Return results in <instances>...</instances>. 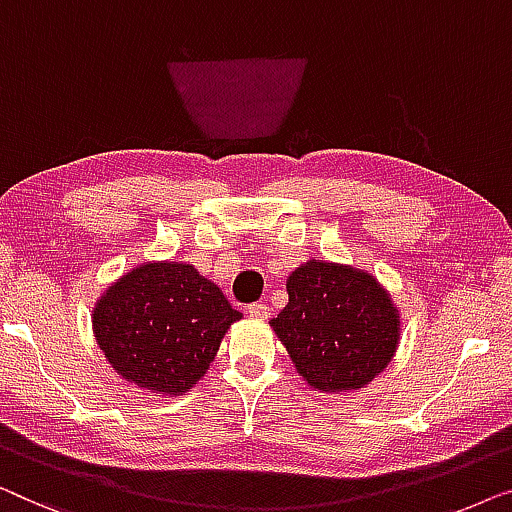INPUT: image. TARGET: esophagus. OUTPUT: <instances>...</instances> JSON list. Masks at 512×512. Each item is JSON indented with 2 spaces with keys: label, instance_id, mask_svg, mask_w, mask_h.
Masks as SVG:
<instances>
[{
  "label": "esophagus",
  "instance_id": "34e87169",
  "mask_svg": "<svg viewBox=\"0 0 512 512\" xmlns=\"http://www.w3.org/2000/svg\"><path fill=\"white\" fill-rule=\"evenodd\" d=\"M248 313H250V318H257V320H266L271 315L269 306H266V304H250Z\"/></svg>",
  "mask_w": 512,
  "mask_h": 512
}]
</instances>
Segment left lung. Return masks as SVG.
Listing matches in <instances>:
<instances>
[{"mask_svg":"<svg viewBox=\"0 0 512 512\" xmlns=\"http://www.w3.org/2000/svg\"><path fill=\"white\" fill-rule=\"evenodd\" d=\"M287 294L290 301L269 325L313 390H359L392 362L399 311L371 273L311 259L290 273Z\"/></svg>","mask_w":512,"mask_h":512,"instance_id":"obj_1","label":"left lung"}]
</instances>
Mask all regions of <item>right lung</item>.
Returning a JSON list of instances; mask_svg holds the SVG:
<instances>
[{
	"label": "right lung",
	"mask_w": 512,
	"mask_h": 512,
	"mask_svg": "<svg viewBox=\"0 0 512 512\" xmlns=\"http://www.w3.org/2000/svg\"><path fill=\"white\" fill-rule=\"evenodd\" d=\"M241 318L192 264L143 262L97 299L92 331L122 380L176 397L197 385Z\"/></svg>",
	"instance_id": "1"
}]
</instances>
